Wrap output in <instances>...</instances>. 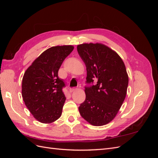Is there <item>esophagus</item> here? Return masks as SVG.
Masks as SVG:
<instances>
[{
	"instance_id": "1",
	"label": "esophagus",
	"mask_w": 158,
	"mask_h": 158,
	"mask_svg": "<svg viewBox=\"0 0 158 158\" xmlns=\"http://www.w3.org/2000/svg\"><path fill=\"white\" fill-rule=\"evenodd\" d=\"M76 89H77V88H70V89H69V91H70V93H72V92H74V91H76Z\"/></svg>"
}]
</instances>
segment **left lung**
I'll use <instances>...</instances> for the list:
<instances>
[{
	"label": "left lung",
	"instance_id": "1",
	"mask_svg": "<svg viewBox=\"0 0 158 158\" xmlns=\"http://www.w3.org/2000/svg\"><path fill=\"white\" fill-rule=\"evenodd\" d=\"M77 51L87 70L85 99L78 107L85 121L102 126L116 116L125 99L128 77L116 52L99 44H84Z\"/></svg>",
	"mask_w": 158,
	"mask_h": 158
}]
</instances>
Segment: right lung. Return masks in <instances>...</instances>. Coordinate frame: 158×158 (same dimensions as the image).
Here are the masks:
<instances>
[{"label": "right lung", "mask_w": 158, "mask_h": 158, "mask_svg": "<svg viewBox=\"0 0 158 158\" xmlns=\"http://www.w3.org/2000/svg\"><path fill=\"white\" fill-rule=\"evenodd\" d=\"M74 47L63 45L47 49L33 62L22 79L23 102L33 117L43 123L57 120L62 114L66 97L64 80L58 71Z\"/></svg>", "instance_id": "obj_1"}]
</instances>
